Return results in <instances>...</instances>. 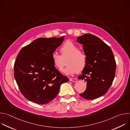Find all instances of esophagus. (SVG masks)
Listing matches in <instances>:
<instances>
[{"label": "esophagus", "mask_w": 130, "mask_h": 130, "mask_svg": "<svg viewBox=\"0 0 130 130\" xmlns=\"http://www.w3.org/2000/svg\"><path fill=\"white\" fill-rule=\"evenodd\" d=\"M69 81H70L71 82H77V79H75V78H70L69 79Z\"/></svg>", "instance_id": "esophagus-1"}]
</instances>
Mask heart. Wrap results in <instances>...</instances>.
Returning a JSON list of instances; mask_svg holds the SVG:
<instances>
[{
	"instance_id": "b5f03b06",
	"label": "heart",
	"mask_w": 130,
	"mask_h": 130,
	"mask_svg": "<svg viewBox=\"0 0 130 130\" xmlns=\"http://www.w3.org/2000/svg\"><path fill=\"white\" fill-rule=\"evenodd\" d=\"M79 47L73 42L68 40L64 43L60 49L61 55L56 52L51 56L52 62L58 70L63 71L65 65L64 60L67 58L65 73L67 75L82 71L87 62V55L85 51L79 49Z\"/></svg>"
}]
</instances>
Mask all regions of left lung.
<instances>
[{
	"instance_id": "1",
	"label": "left lung",
	"mask_w": 130,
	"mask_h": 130,
	"mask_svg": "<svg viewBox=\"0 0 130 130\" xmlns=\"http://www.w3.org/2000/svg\"><path fill=\"white\" fill-rule=\"evenodd\" d=\"M83 44L87 55V62L82 74L78 78L87 83L86 90L80 95L87 100L94 99L104 95L112 84L116 64L110 48L97 36L89 33L77 38Z\"/></svg>"
}]
</instances>
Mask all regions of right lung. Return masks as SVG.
<instances>
[{
	"label": "right lung",
	"instance_id": "add662e5",
	"mask_svg": "<svg viewBox=\"0 0 130 130\" xmlns=\"http://www.w3.org/2000/svg\"><path fill=\"white\" fill-rule=\"evenodd\" d=\"M65 36L38 38L23 47L14 65V76L22 95L34 103L45 104L55 98L61 85L69 81L53 65L51 56Z\"/></svg>",
	"mask_w": 130,
	"mask_h": 130
}]
</instances>
